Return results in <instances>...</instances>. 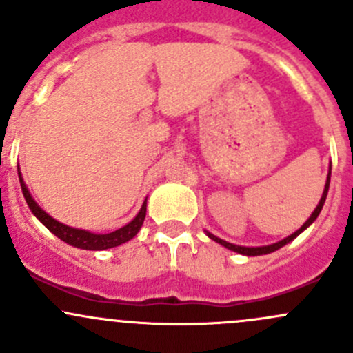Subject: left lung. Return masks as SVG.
Returning <instances> with one entry per match:
<instances>
[{
  "label": "left lung",
  "mask_w": 353,
  "mask_h": 353,
  "mask_svg": "<svg viewBox=\"0 0 353 353\" xmlns=\"http://www.w3.org/2000/svg\"><path fill=\"white\" fill-rule=\"evenodd\" d=\"M330 179H331V167H330V172H328V179H326V186H325V191H323V196H321V199H319V205L316 206V210H314V212H312V215L309 216V219H307V222H305L304 225H302L301 229L297 230V232H294V234H292V236L285 237V239H283V241H280V243L270 244V245H263V248H244V245H236V244H230V243H227V241H222V239H219V237H216V236H213V234H210V232H206V234H208V237H210V239H213V241H215V243H219V244L225 245V248H227V249H230V251H236V252H239V254H245V256H259V254H270V252L276 251V249L283 248V245L290 243V241H294L295 237H297L299 234L302 232V230H305V229H307V227L311 225V223L314 222L316 219H318L319 212H321L323 205H325V201H326V194H328V190H330Z\"/></svg>",
  "instance_id": "left-lung-1"
}]
</instances>
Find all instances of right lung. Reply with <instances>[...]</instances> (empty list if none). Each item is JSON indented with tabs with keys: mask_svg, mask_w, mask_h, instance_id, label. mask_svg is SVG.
I'll list each match as a JSON object with an SVG mask.
<instances>
[{
	"mask_svg": "<svg viewBox=\"0 0 353 353\" xmlns=\"http://www.w3.org/2000/svg\"><path fill=\"white\" fill-rule=\"evenodd\" d=\"M19 179H20V186H22L23 198H25V201H27L28 208L32 210V213H34V215L37 216V219L41 220V222L44 223V225L48 227V229L51 230L54 236H58L59 239L65 241L66 244L74 245V248L88 249V251H102V249L116 248V245L128 243V241L133 239V237L137 236L138 230H140L141 225H143L145 215H147V199H145L143 206H141V210L138 212V215L134 216V219L131 220L128 225L121 227V229L114 230V232L92 234V232H87V230L73 229V227L63 225L61 222H58V220H54L52 216H49L48 213H46L44 210H42L41 206L34 201V198H32L30 193H28L27 186H25L20 170H19Z\"/></svg>",
	"mask_w": 353,
	"mask_h": 353,
	"instance_id": "1",
	"label": "right lung"
}]
</instances>
